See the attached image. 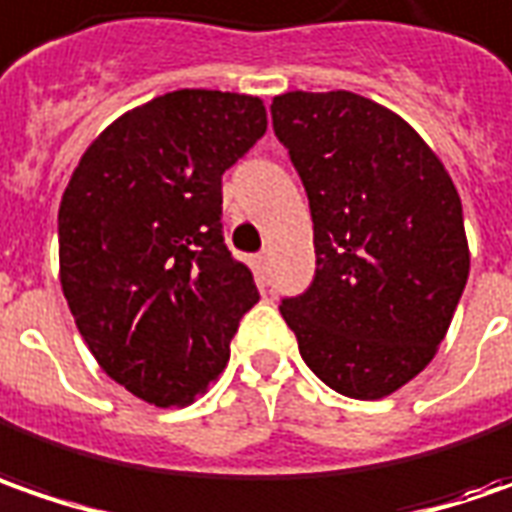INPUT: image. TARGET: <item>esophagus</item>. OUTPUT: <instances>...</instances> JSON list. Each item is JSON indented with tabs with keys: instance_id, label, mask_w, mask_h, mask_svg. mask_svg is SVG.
I'll return each instance as SVG.
<instances>
[{
	"instance_id": "34e87169",
	"label": "esophagus",
	"mask_w": 512,
	"mask_h": 512,
	"mask_svg": "<svg viewBox=\"0 0 512 512\" xmlns=\"http://www.w3.org/2000/svg\"><path fill=\"white\" fill-rule=\"evenodd\" d=\"M255 272L260 280H266V277H269V252H260V255H255Z\"/></svg>"
}]
</instances>
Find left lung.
I'll use <instances>...</instances> for the list:
<instances>
[{
    "instance_id": "8db88e82",
    "label": "left lung",
    "mask_w": 512,
    "mask_h": 512,
    "mask_svg": "<svg viewBox=\"0 0 512 512\" xmlns=\"http://www.w3.org/2000/svg\"><path fill=\"white\" fill-rule=\"evenodd\" d=\"M272 127L306 186L317 255L280 314L328 388L388 397L433 360L465 291L459 192L411 124L357 93H283Z\"/></svg>"
}]
</instances>
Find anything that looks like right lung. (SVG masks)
I'll return each mask as SVG.
<instances>
[{"label": "right lung", "instance_id": "1", "mask_svg": "<svg viewBox=\"0 0 512 512\" xmlns=\"http://www.w3.org/2000/svg\"><path fill=\"white\" fill-rule=\"evenodd\" d=\"M266 133L255 96L175 90L113 121L59 206L62 291L107 377L158 408L221 377L260 300L223 243L226 169Z\"/></svg>", "mask_w": 512, "mask_h": 512}]
</instances>
